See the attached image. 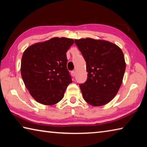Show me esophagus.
Listing matches in <instances>:
<instances>
[{"label": "esophagus", "instance_id": "34e87169", "mask_svg": "<svg viewBox=\"0 0 147 147\" xmlns=\"http://www.w3.org/2000/svg\"><path fill=\"white\" fill-rule=\"evenodd\" d=\"M71 73V75L73 76H74V75H75V71H72Z\"/></svg>", "mask_w": 147, "mask_h": 147}]
</instances>
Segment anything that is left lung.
I'll list each match as a JSON object with an SVG mask.
<instances>
[{"mask_svg": "<svg viewBox=\"0 0 147 147\" xmlns=\"http://www.w3.org/2000/svg\"><path fill=\"white\" fill-rule=\"evenodd\" d=\"M74 43L86 62L88 78L80 84L82 96L93 106L108 104L114 98L123 82L126 69L124 54L111 42L86 38Z\"/></svg>", "mask_w": 147, "mask_h": 147, "instance_id": "left-lung-1", "label": "left lung"}]
</instances>
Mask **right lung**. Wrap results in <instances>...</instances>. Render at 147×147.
<instances>
[{"label":"right lung","instance_id":"add662e5","mask_svg":"<svg viewBox=\"0 0 147 147\" xmlns=\"http://www.w3.org/2000/svg\"><path fill=\"white\" fill-rule=\"evenodd\" d=\"M74 40L54 38L28 47L23 54L21 73L26 88L39 103L59 102L72 82L66 53Z\"/></svg>","mask_w":147,"mask_h":147}]
</instances>
